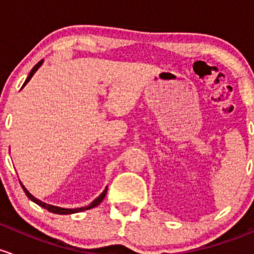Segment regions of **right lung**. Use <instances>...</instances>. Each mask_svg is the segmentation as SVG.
Returning <instances> with one entry per match:
<instances>
[{
    "label": "right lung",
    "instance_id": "add662e5",
    "mask_svg": "<svg viewBox=\"0 0 254 254\" xmlns=\"http://www.w3.org/2000/svg\"><path fill=\"white\" fill-rule=\"evenodd\" d=\"M43 62H44V60H41L40 62H38V64H36L35 66H34V68L30 70L29 75H28V78H27V79H25V82H24V84H23L22 89L24 88L25 85H27V83L29 82V80L31 79V77H33V75H34V73H35L36 70H38L39 68H40V67H41V64H43ZM19 182H20V181H19ZM20 185H22V188H23V190H24V192H25V194H27V197L29 198L30 200H33V202H34V203H36V204H38V205L43 206V208H44V209H46V210L51 211V213H55V214H61V215H66V214H74V213H79V211H84V210H88V209L95 208L96 205H99V204H100L101 202H103V199H104V198H105L106 193H108V187H106L105 190H104V192L101 193V194L99 195L98 198H95V199H94L93 202H91L90 204H89V205H87V206H82V208L68 209V208H61V206L51 205V204H48V203H44V202H41L40 199H38V198H35V197H34L33 194H31V193L29 192V190H28L27 188L24 187V185H23L22 182H20Z\"/></svg>",
    "mask_w": 254,
    "mask_h": 254
}]
</instances>
